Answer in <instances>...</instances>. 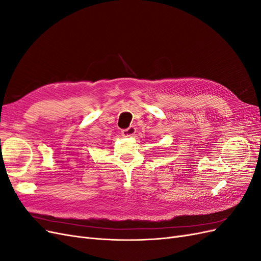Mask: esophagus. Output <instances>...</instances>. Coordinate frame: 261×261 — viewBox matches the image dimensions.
<instances>
[{
	"instance_id": "1",
	"label": "esophagus",
	"mask_w": 261,
	"mask_h": 261,
	"mask_svg": "<svg viewBox=\"0 0 261 261\" xmlns=\"http://www.w3.org/2000/svg\"><path fill=\"white\" fill-rule=\"evenodd\" d=\"M135 133H136V127H135V126L132 125V126H129L128 128L122 130V135L124 137H130V136L135 135Z\"/></svg>"
}]
</instances>
